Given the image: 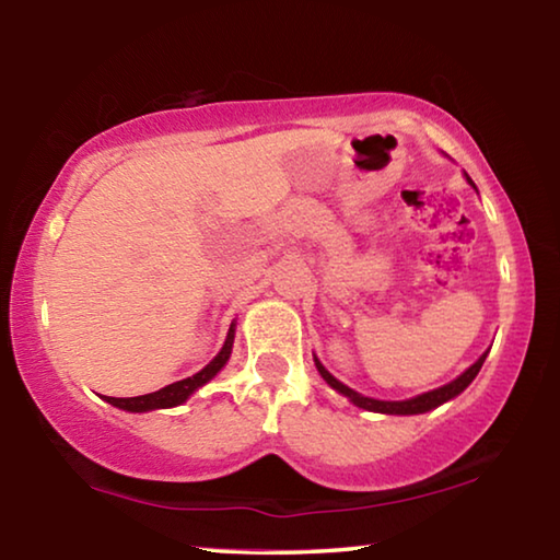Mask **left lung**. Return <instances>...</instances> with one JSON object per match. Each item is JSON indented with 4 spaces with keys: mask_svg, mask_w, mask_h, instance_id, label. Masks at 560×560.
Segmentation results:
<instances>
[{
    "mask_svg": "<svg viewBox=\"0 0 560 560\" xmlns=\"http://www.w3.org/2000/svg\"><path fill=\"white\" fill-rule=\"evenodd\" d=\"M469 179V177H467ZM471 183V179H469ZM485 360H487V353L481 355L477 363H474L469 371H464L457 381H452L450 385H444V387H438V390H432V393H424V395H417V397H412V400H402V402H385V400H373V397H365V395H360V393H355V390H350L348 385H343V383H338L334 375H330L324 365L318 363L316 360V368H318V373L324 375V381L334 387V390H338L340 395H346L350 402H355L358 407H363V410H371V412H387V415H420V412H428V410H434V407L438 405H442V402H447V400H452V397H457L464 387H467L474 377H477V373L481 371V365H485Z\"/></svg>",
    "mask_w": 560,
    "mask_h": 560,
    "instance_id": "obj_1",
    "label": "left lung"
}]
</instances>
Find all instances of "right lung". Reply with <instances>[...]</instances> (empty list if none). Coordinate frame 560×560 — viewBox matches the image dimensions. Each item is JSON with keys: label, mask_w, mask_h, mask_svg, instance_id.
Listing matches in <instances>:
<instances>
[{"label": "right lung", "mask_w": 560, "mask_h": 560, "mask_svg": "<svg viewBox=\"0 0 560 560\" xmlns=\"http://www.w3.org/2000/svg\"><path fill=\"white\" fill-rule=\"evenodd\" d=\"M232 343H234V326L230 328V334H226L220 355H217L210 365L202 368L197 375L185 377V381L167 385V387H163V390L150 393V395H138V397H108L106 395V400L110 405L120 407V410H128V412H145V410H155V407H175L179 402H185L187 397L197 390V387H202L207 381H212V377L222 371L226 358H230V353H232Z\"/></svg>", "instance_id": "1"}]
</instances>
